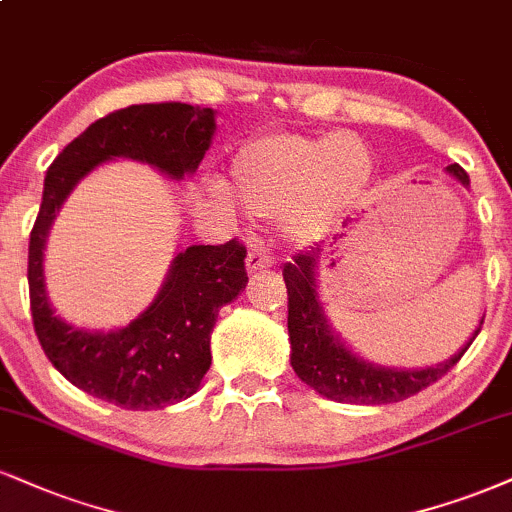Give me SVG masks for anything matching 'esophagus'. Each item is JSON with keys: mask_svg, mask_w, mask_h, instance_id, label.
Listing matches in <instances>:
<instances>
[{"mask_svg": "<svg viewBox=\"0 0 512 512\" xmlns=\"http://www.w3.org/2000/svg\"><path fill=\"white\" fill-rule=\"evenodd\" d=\"M274 264V257L269 255V252L264 250H252L248 255V260H245V267H248V274H257V272H264V269H269Z\"/></svg>", "mask_w": 512, "mask_h": 512, "instance_id": "34e87169", "label": "esophagus"}]
</instances>
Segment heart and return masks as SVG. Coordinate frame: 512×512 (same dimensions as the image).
<instances>
[{"label":"heart","mask_w":512,"mask_h":512,"mask_svg":"<svg viewBox=\"0 0 512 512\" xmlns=\"http://www.w3.org/2000/svg\"><path fill=\"white\" fill-rule=\"evenodd\" d=\"M231 186L250 214L281 219L298 245L322 240L374 178V155L350 133H269L231 159Z\"/></svg>","instance_id":"heart-1"}]
</instances>
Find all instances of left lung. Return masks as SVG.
<instances>
[{"label":"left lung","instance_id":"8db88e82","mask_svg":"<svg viewBox=\"0 0 512 512\" xmlns=\"http://www.w3.org/2000/svg\"><path fill=\"white\" fill-rule=\"evenodd\" d=\"M446 171L470 186V176L460 164H448ZM324 260L322 245L298 252L293 262L283 264V281L288 288V336H291V365L300 379L319 396L336 403L386 405L398 403L439 381L465 355L482 331L479 322L470 341L451 360L424 369L381 367L362 360L329 326L317 295V264Z\"/></svg>","mask_w":512,"mask_h":512}]
</instances>
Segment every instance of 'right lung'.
<instances>
[{
  "instance_id": "1",
  "label": "right lung",
  "mask_w": 512,
  "mask_h": 512,
  "mask_svg": "<svg viewBox=\"0 0 512 512\" xmlns=\"http://www.w3.org/2000/svg\"><path fill=\"white\" fill-rule=\"evenodd\" d=\"M217 123L209 107L183 102L133 104L97 119L47 169L42 205L30 231L28 286L35 334L54 367L90 396L126 410H157L193 396L212 365L209 334L219 310L248 283L238 238L178 252L162 291L143 315L114 331H85L54 315L45 291L47 233L83 176L128 157L171 178L190 176L209 150Z\"/></svg>"
}]
</instances>
